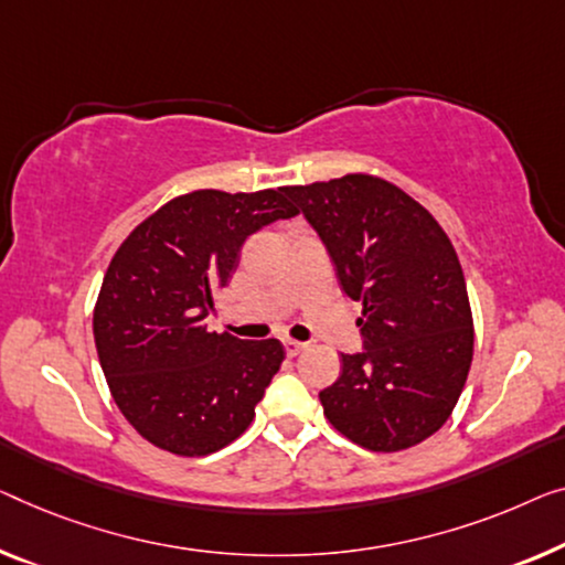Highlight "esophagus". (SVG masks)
<instances>
[{"mask_svg":"<svg viewBox=\"0 0 565 565\" xmlns=\"http://www.w3.org/2000/svg\"><path fill=\"white\" fill-rule=\"evenodd\" d=\"M284 350H286V355H289V358H297L299 352H305V350H307V342L289 340V337H286V340H284Z\"/></svg>","mask_w":565,"mask_h":565,"instance_id":"esophagus-1","label":"esophagus"}]
</instances>
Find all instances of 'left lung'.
<instances>
[{
	"label": "left lung",
	"instance_id": "8db88e82",
	"mask_svg": "<svg viewBox=\"0 0 565 565\" xmlns=\"http://www.w3.org/2000/svg\"><path fill=\"white\" fill-rule=\"evenodd\" d=\"M330 254L363 352L319 393L324 416L370 451H401L439 431L475 350L467 281L449 235L424 205L370 174L286 188Z\"/></svg>",
	"mask_w": 565,
	"mask_h": 565
}]
</instances>
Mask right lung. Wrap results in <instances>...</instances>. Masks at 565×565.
Masks as SVG:
<instances>
[{"label":"right lung","instance_id":"add662e5","mask_svg":"<svg viewBox=\"0 0 565 565\" xmlns=\"http://www.w3.org/2000/svg\"><path fill=\"white\" fill-rule=\"evenodd\" d=\"M299 210L286 188L195 190L129 233L100 284L94 337L126 420L159 449L205 457L246 431L279 373V340L210 332L213 294L248 235Z\"/></svg>","mask_w":565,"mask_h":565}]
</instances>
